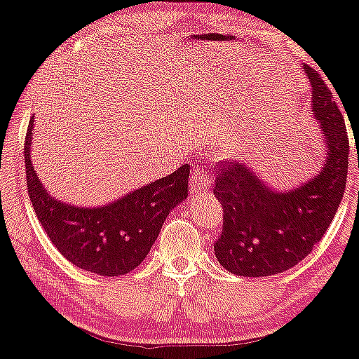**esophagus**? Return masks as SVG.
I'll list each match as a JSON object with an SVG mask.
<instances>
[{
    "instance_id": "esophagus-1",
    "label": "esophagus",
    "mask_w": 359,
    "mask_h": 359,
    "mask_svg": "<svg viewBox=\"0 0 359 359\" xmlns=\"http://www.w3.org/2000/svg\"><path fill=\"white\" fill-rule=\"evenodd\" d=\"M207 184H209V176H207L202 170H192L191 183H189V191L192 194H197V192H202L207 189Z\"/></svg>"
}]
</instances>
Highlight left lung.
Returning a JSON list of instances; mask_svg holds the SVG:
<instances>
[{
	"instance_id": "obj_1",
	"label": "left lung",
	"mask_w": 359,
	"mask_h": 359,
	"mask_svg": "<svg viewBox=\"0 0 359 359\" xmlns=\"http://www.w3.org/2000/svg\"><path fill=\"white\" fill-rule=\"evenodd\" d=\"M303 71L324 144L318 173L294 188L277 189L248 165H217L214 194L223 209V228L214 251L220 266L240 277H269L303 261L325 235L344 197L350 154L344 116L318 71L306 65Z\"/></svg>"
}]
</instances>
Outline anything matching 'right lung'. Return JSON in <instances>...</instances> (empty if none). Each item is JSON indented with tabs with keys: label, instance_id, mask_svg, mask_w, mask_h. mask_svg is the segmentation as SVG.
Here are the masks:
<instances>
[{
	"label": "right lung",
	"instance_id": "add662e5",
	"mask_svg": "<svg viewBox=\"0 0 359 359\" xmlns=\"http://www.w3.org/2000/svg\"><path fill=\"white\" fill-rule=\"evenodd\" d=\"M34 116L25 137V175L35 214L55 248L76 267L100 277H118L141 264L165 218L188 197L189 165L141 186L110 204L81 207L56 199L32 165Z\"/></svg>",
	"mask_w": 359,
	"mask_h": 359
}]
</instances>
